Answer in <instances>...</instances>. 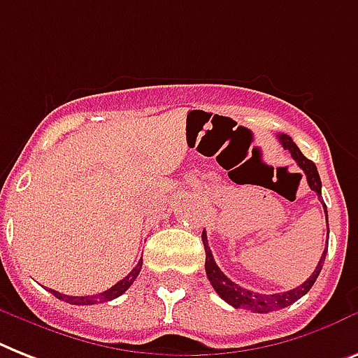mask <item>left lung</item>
<instances>
[{"label":"left lung","mask_w":358,"mask_h":358,"mask_svg":"<svg viewBox=\"0 0 358 358\" xmlns=\"http://www.w3.org/2000/svg\"><path fill=\"white\" fill-rule=\"evenodd\" d=\"M280 139V143L283 145L285 150H289L290 156L294 158V162L300 165V169L303 171L305 176H307V184L309 187L318 194V199L322 196V182H320V174L316 171V165L307 159L301 154V150L296 147V143L292 141V138H289L287 134H280L278 136ZM324 211H325V220H327V209H325L324 204ZM329 234V231H327ZM202 243H204L206 248V274H208L209 283L213 285V289L217 290V294L229 303L235 309H246V310H254V313H270V310H278V309H285L287 305H292L294 301H298L301 296H305L310 290V287L315 285L316 278L320 275V270L324 266L325 261V254H327V246H325L324 254H322L320 261L316 264L315 272L309 275V280L303 281L300 287H296L292 290H287V292H280V294H259V292H254V290L243 289L241 285H237L235 281H231L228 275L222 272V270L217 266L213 259V254H211V250L208 246V237H206V231L202 234Z\"/></svg>","instance_id":"left-lung-1"}]
</instances>
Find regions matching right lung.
Segmentation results:
<instances>
[{
  "label": "right lung",
  "mask_w": 358,
  "mask_h": 358,
  "mask_svg": "<svg viewBox=\"0 0 358 358\" xmlns=\"http://www.w3.org/2000/svg\"><path fill=\"white\" fill-rule=\"evenodd\" d=\"M141 264H143V255H141V259L138 261V264L134 266L132 272H130L127 278H123L121 281H117V283L113 285L112 289L104 290V292H99V294H94V296H68V294H60V292H57V290H51V289H49V292H51L55 298H58V300L68 301V303H71V305H95V303H103V301L115 300L117 296L123 294L124 290H129L130 285L136 281V278H138L139 272H141Z\"/></svg>",
  "instance_id": "add662e5"
}]
</instances>
